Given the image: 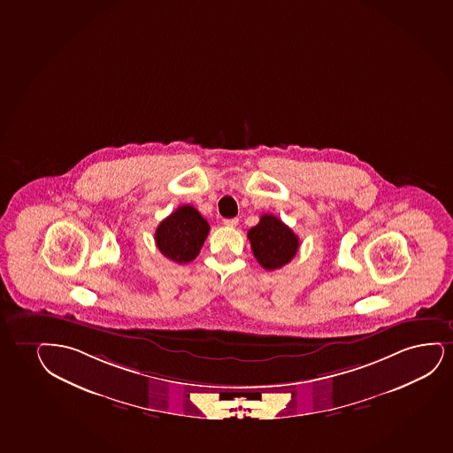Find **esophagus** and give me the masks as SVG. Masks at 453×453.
<instances>
[{
  "label": "esophagus",
  "instance_id": "obj_1",
  "mask_svg": "<svg viewBox=\"0 0 453 453\" xmlns=\"http://www.w3.org/2000/svg\"><path fill=\"white\" fill-rule=\"evenodd\" d=\"M239 224V219H225L224 225L226 226H235V225Z\"/></svg>",
  "mask_w": 453,
  "mask_h": 453
}]
</instances>
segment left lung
Listing matches in <instances>:
<instances>
[{"mask_svg":"<svg viewBox=\"0 0 453 453\" xmlns=\"http://www.w3.org/2000/svg\"><path fill=\"white\" fill-rule=\"evenodd\" d=\"M252 254L266 271L279 270L289 264L298 250V237L288 225L273 214H264L248 231Z\"/></svg>","mask_w":453,"mask_h":453,"instance_id":"obj_1","label":"left lung"}]
</instances>
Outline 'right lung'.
<instances>
[{"mask_svg": "<svg viewBox=\"0 0 453 453\" xmlns=\"http://www.w3.org/2000/svg\"><path fill=\"white\" fill-rule=\"evenodd\" d=\"M210 225L195 206H179L176 211L164 219L155 233L159 251L176 264H188L197 257Z\"/></svg>", "mask_w": 453, "mask_h": 453, "instance_id": "1", "label": "right lung"}]
</instances>
